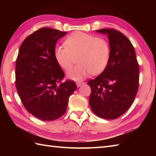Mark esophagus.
<instances>
[{
	"label": "esophagus",
	"mask_w": 156,
	"mask_h": 156,
	"mask_svg": "<svg viewBox=\"0 0 156 156\" xmlns=\"http://www.w3.org/2000/svg\"><path fill=\"white\" fill-rule=\"evenodd\" d=\"M82 84H83V82H76V86H77L78 87H80Z\"/></svg>",
	"instance_id": "1"
}]
</instances>
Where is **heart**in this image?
Returning a JSON list of instances; mask_svg holds the SVG:
<instances>
[{"label":"heart","instance_id":"1","mask_svg":"<svg viewBox=\"0 0 156 156\" xmlns=\"http://www.w3.org/2000/svg\"><path fill=\"white\" fill-rule=\"evenodd\" d=\"M64 45L66 47L55 46L54 58L58 64L66 71L72 68L76 58L78 64L67 74L70 80L81 81L90 74H101L107 67L110 48L105 39L76 31L66 39Z\"/></svg>","mask_w":156,"mask_h":156}]
</instances>
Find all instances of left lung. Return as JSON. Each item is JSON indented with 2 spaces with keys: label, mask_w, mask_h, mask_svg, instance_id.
<instances>
[{
  "label": "left lung",
  "mask_w": 156,
  "mask_h": 156,
  "mask_svg": "<svg viewBox=\"0 0 156 156\" xmlns=\"http://www.w3.org/2000/svg\"><path fill=\"white\" fill-rule=\"evenodd\" d=\"M96 32L107 35L110 57L101 74L88 82L91 88L89 104L92 112L105 119H115L133 102L139 87L140 68L133 45L121 32L102 29Z\"/></svg>",
  "instance_id": "1"
}]
</instances>
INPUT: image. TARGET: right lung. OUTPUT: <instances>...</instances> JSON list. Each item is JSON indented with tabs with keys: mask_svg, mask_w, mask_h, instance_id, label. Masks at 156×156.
I'll return each instance as SVG.
<instances>
[{
	"mask_svg": "<svg viewBox=\"0 0 156 156\" xmlns=\"http://www.w3.org/2000/svg\"><path fill=\"white\" fill-rule=\"evenodd\" d=\"M67 33L41 28L29 35L19 48L15 65V84L29 112L43 121L64 115L68 98L77 87L74 81L61 83L64 73L54 58L56 43Z\"/></svg>",
	"mask_w": 156,
	"mask_h": 156,
	"instance_id": "right-lung-1",
	"label": "right lung"
}]
</instances>
